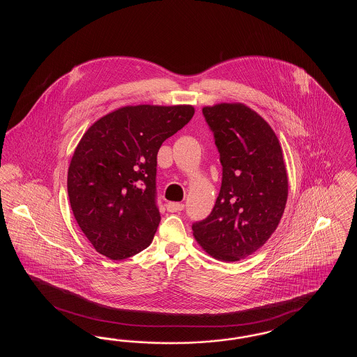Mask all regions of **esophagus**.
I'll use <instances>...</instances> for the list:
<instances>
[{"instance_id":"esophagus-1","label":"esophagus","mask_w":357,"mask_h":357,"mask_svg":"<svg viewBox=\"0 0 357 357\" xmlns=\"http://www.w3.org/2000/svg\"><path fill=\"white\" fill-rule=\"evenodd\" d=\"M166 207H167V211H170V213H179L185 208V204H179V202H170V204H166Z\"/></svg>"}]
</instances>
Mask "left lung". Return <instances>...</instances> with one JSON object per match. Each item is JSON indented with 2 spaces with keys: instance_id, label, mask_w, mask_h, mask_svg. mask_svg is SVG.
I'll return each instance as SVG.
<instances>
[{
  "instance_id": "1",
  "label": "left lung",
  "mask_w": 357,
  "mask_h": 357,
  "mask_svg": "<svg viewBox=\"0 0 357 357\" xmlns=\"http://www.w3.org/2000/svg\"><path fill=\"white\" fill-rule=\"evenodd\" d=\"M222 165L218 198L207 218L192 223L206 253L225 262L246 258L274 233L288 199V175L271 126L243 104L202 109Z\"/></svg>"
}]
</instances>
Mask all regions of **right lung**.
<instances>
[{
  "mask_svg": "<svg viewBox=\"0 0 357 357\" xmlns=\"http://www.w3.org/2000/svg\"><path fill=\"white\" fill-rule=\"evenodd\" d=\"M194 115L191 105H128L93 123L68 169V197L85 237L100 255L144 250L160 222L156 155Z\"/></svg>",
  "mask_w": 357,
  "mask_h": 357,
  "instance_id": "obj_1",
  "label": "right lung"
}]
</instances>
